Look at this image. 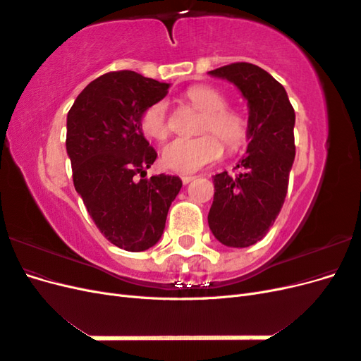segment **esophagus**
Listing matches in <instances>:
<instances>
[{"label":"esophagus","instance_id":"1","mask_svg":"<svg viewBox=\"0 0 361 361\" xmlns=\"http://www.w3.org/2000/svg\"><path fill=\"white\" fill-rule=\"evenodd\" d=\"M180 179H182V183H183V185H187V183H190L191 180H194L195 178H194V176H182Z\"/></svg>","mask_w":361,"mask_h":361}]
</instances>
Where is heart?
<instances>
[{"label":"heart","mask_w":361,"mask_h":361,"mask_svg":"<svg viewBox=\"0 0 361 361\" xmlns=\"http://www.w3.org/2000/svg\"><path fill=\"white\" fill-rule=\"evenodd\" d=\"M187 101L203 113L200 133L204 134L194 140L178 138L162 149L161 162L170 171L178 174H192L204 166L215 162L223 154V146L235 152L243 147L248 137V123L243 114L226 108V97L209 85H194L185 92ZM143 133L158 141L170 134L167 102L159 101L150 105L141 117ZM217 136L215 137L212 134Z\"/></svg>","instance_id":"b5f03b06"}]
</instances>
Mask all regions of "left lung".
Masks as SVG:
<instances>
[{
	"label": "left lung",
	"mask_w": 361,
	"mask_h": 361,
	"mask_svg": "<svg viewBox=\"0 0 361 361\" xmlns=\"http://www.w3.org/2000/svg\"><path fill=\"white\" fill-rule=\"evenodd\" d=\"M207 73L232 82L248 106L250 143L236 166L243 171L215 174L207 214L218 241L244 248L267 235L285 203L295 159V111L285 87L256 64L233 63Z\"/></svg>",
	"instance_id": "obj_1"
}]
</instances>
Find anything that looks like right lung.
<instances>
[{
  "label": "right lung",
  "mask_w": 361,
  "mask_h": 361,
  "mask_svg": "<svg viewBox=\"0 0 361 361\" xmlns=\"http://www.w3.org/2000/svg\"><path fill=\"white\" fill-rule=\"evenodd\" d=\"M169 87L133 71L110 72L87 85L68 113L75 190L101 233L126 251L159 241L182 188L178 176L146 178L157 152L143 135L141 117Z\"/></svg>",
  "instance_id": "obj_1"
}]
</instances>
